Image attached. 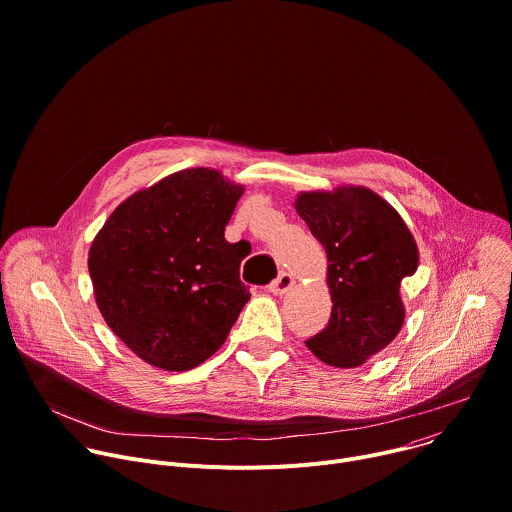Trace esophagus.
<instances>
[{
  "instance_id": "obj_1",
  "label": "esophagus",
  "mask_w": 512,
  "mask_h": 512,
  "mask_svg": "<svg viewBox=\"0 0 512 512\" xmlns=\"http://www.w3.org/2000/svg\"><path fill=\"white\" fill-rule=\"evenodd\" d=\"M293 283H295V279L289 273H281L277 279H273L269 283V291L273 295H285L293 287Z\"/></svg>"
}]
</instances>
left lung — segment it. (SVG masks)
Listing matches in <instances>:
<instances>
[{"instance_id": "8db88e82", "label": "left lung", "mask_w": 512, "mask_h": 512, "mask_svg": "<svg viewBox=\"0 0 512 512\" xmlns=\"http://www.w3.org/2000/svg\"><path fill=\"white\" fill-rule=\"evenodd\" d=\"M295 209L325 247L333 303L327 327L305 344L329 366H362L402 329L400 283L418 267L416 241L402 217L364 187L301 193Z\"/></svg>"}]
</instances>
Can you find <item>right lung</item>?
<instances>
[{"label": "right lung", "mask_w": 512, "mask_h": 512, "mask_svg": "<svg viewBox=\"0 0 512 512\" xmlns=\"http://www.w3.org/2000/svg\"><path fill=\"white\" fill-rule=\"evenodd\" d=\"M243 187L191 168L128 197L96 235L88 269L100 313L144 362L185 372L211 358L249 301L225 227Z\"/></svg>", "instance_id": "1"}]
</instances>
